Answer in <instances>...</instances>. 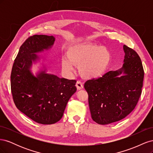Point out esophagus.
<instances>
[{"instance_id":"1","label":"esophagus","mask_w":153,"mask_h":153,"mask_svg":"<svg viewBox=\"0 0 153 153\" xmlns=\"http://www.w3.org/2000/svg\"><path fill=\"white\" fill-rule=\"evenodd\" d=\"M76 87L77 88V89L80 90V89H83V87H84V85H83V84H82L81 81L78 80L76 82Z\"/></svg>"}]
</instances>
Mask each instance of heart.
<instances>
[{
	"label": "heart",
	"mask_w": 153,
	"mask_h": 153,
	"mask_svg": "<svg viewBox=\"0 0 153 153\" xmlns=\"http://www.w3.org/2000/svg\"><path fill=\"white\" fill-rule=\"evenodd\" d=\"M68 57L62 59V67L67 73H71L75 64L80 66L81 75L87 78L101 76L108 68L111 53L105 47L94 43H77L69 48Z\"/></svg>",
	"instance_id": "b5f03b06"
}]
</instances>
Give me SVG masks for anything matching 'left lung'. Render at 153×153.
I'll return each mask as SVG.
<instances>
[{
	"mask_svg": "<svg viewBox=\"0 0 153 153\" xmlns=\"http://www.w3.org/2000/svg\"><path fill=\"white\" fill-rule=\"evenodd\" d=\"M123 68L87 80L84 88L92 120L99 124L120 121L135 108L142 93L144 71L139 55L124 45ZM125 75H118L123 72Z\"/></svg>",
	"mask_w": 153,
	"mask_h": 153,
	"instance_id": "obj_1",
	"label": "left lung"
}]
</instances>
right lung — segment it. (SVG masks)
Wrapping results in <instances>:
<instances>
[{
	"instance_id": "1",
	"label": "right lung",
	"mask_w": 153,
	"mask_h": 153,
	"mask_svg": "<svg viewBox=\"0 0 153 153\" xmlns=\"http://www.w3.org/2000/svg\"><path fill=\"white\" fill-rule=\"evenodd\" d=\"M55 41L53 36L34 35L22 45L13 63L11 89L16 108L34 121L52 124L62 117L68 101L76 91L75 80H68L41 72L35 77L29 69L35 53L48 49Z\"/></svg>"
}]
</instances>
